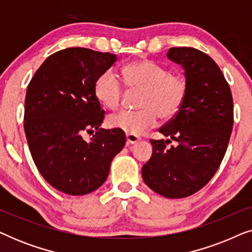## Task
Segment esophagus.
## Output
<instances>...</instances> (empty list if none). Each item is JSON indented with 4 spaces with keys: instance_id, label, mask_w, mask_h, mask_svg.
<instances>
[{
    "instance_id": "34e87169",
    "label": "esophagus",
    "mask_w": 252,
    "mask_h": 252,
    "mask_svg": "<svg viewBox=\"0 0 252 252\" xmlns=\"http://www.w3.org/2000/svg\"><path fill=\"white\" fill-rule=\"evenodd\" d=\"M139 141H140V137L139 136L132 135V134H126V143H127V146L139 142Z\"/></svg>"
}]
</instances>
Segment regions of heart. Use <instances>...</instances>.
Here are the masks:
<instances>
[{"instance_id":"b5f03b06","label":"heart","mask_w":252,"mask_h":252,"mask_svg":"<svg viewBox=\"0 0 252 252\" xmlns=\"http://www.w3.org/2000/svg\"><path fill=\"white\" fill-rule=\"evenodd\" d=\"M124 81L129 91H141L137 101L140 110H122L108 118L112 128L132 135H140L157 125L158 117L168 120L180 112L188 94V79L185 74L170 72L164 65L143 60L126 64ZM96 98L108 109H117L122 103L124 87L111 70L96 79Z\"/></svg>"}]
</instances>
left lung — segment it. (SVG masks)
Returning <instances> with one entry per match:
<instances>
[{"label": "left lung", "instance_id": "1", "mask_svg": "<svg viewBox=\"0 0 252 252\" xmlns=\"http://www.w3.org/2000/svg\"><path fill=\"white\" fill-rule=\"evenodd\" d=\"M167 57L185 68L188 94L180 112L161 126L170 139L150 140L153 156L142 167L148 187L167 198L202 189L218 170L233 129V97L221 70L195 48H171ZM171 139L177 146L166 148Z\"/></svg>", "mask_w": 252, "mask_h": 252}]
</instances>
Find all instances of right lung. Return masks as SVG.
Here are the masks:
<instances>
[{
  "label": "right lung",
  "instance_id": "obj_1",
  "mask_svg": "<svg viewBox=\"0 0 252 252\" xmlns=\"http://www.w3.org/2000/svg\"><path fill=\"white\" fill-rule=\"evenodd\" d=\"M116 55L67 48L50 55L30 81L24 129L41 175L67 195H86L104 184L110 164L126 143L122 130L101 128L104 110L96 98V79ZM95 132L91 143L82 134Z\"/></svg>",
  "mask_w": 252,
  "mask_h": 252
}]
</instances>
